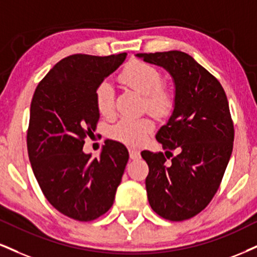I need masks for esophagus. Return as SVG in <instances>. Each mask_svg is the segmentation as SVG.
Returning <instances> with one entry per match:
<instances>
[{
	"label": "esophagus",
	"mask_w": 257,
	"mask_h": 257,
	"mask_svg": "<svg viewBox=\"0 0 257 257\" xmlns=\"http://www.w3.org/2000/svg\"><path fill=\"white\" fill-rule=\"evenodd\" d=\"M129 156H131V159L133 160H137L140 158V152H139L138 150H135V148H129Z\"/></svg>",
	"instance_id": "obj_1"
}]
</instances>
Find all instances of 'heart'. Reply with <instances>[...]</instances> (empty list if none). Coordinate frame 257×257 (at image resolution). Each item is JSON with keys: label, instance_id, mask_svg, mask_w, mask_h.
<instances>
[{"label": "heart", "instance_id": "heart-1", "mask_svg": "<svg viewBox=\"0 0 257 257\" xmlns=\"http://www.w3.org/2000/svg\"><path fill=\"white\" fill-rule=\"evenodd\" d=\"M123 85L144 94L142 109L154 116L168 113L175 103L174 89L169 82L162 80V74L153 64L134 60L123 68L118 76ZM94 103L100 115L109 117L115 110L113 89L107 82L95 88ZM154 123L148 117L131 118L123 117L110 128V138L129 146H141L153 131Z\"/></svg>", "mask_w": 257, "mask_h": 257}]
</instances>
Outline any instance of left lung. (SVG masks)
<instances>
[{
  "label": "left lung",
  "instance_id": "obj_1",
  "mask_svg": "<svg viewBox=\"0 0 257 257\" xmlns=\"http://www.w3.org/2000/svg\"><path fill=\"white\" fill-rule=\"evenodd\" d=\"M138 56L168 69L176 85L174 112L156 135L166 153L141 152L150 169L148 202L166 220H188L214 197L232 153L234 128L226 93L218 79L185 52ZM169 155L173 159L166 164Z\"/></svg>",
  "mask_w": 257,
  "mask_h": 257
}]
</instances>
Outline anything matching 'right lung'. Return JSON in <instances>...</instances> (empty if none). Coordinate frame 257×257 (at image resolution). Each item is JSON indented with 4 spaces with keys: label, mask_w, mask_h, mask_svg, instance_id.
<instances>
[{
    "label": "right lung",
    "mask_w": 257,
    "mask_h": 257,
    "mask_svg": "<svg viewBox=\"0 0 257 257\" xmlns=\"http://www.w3.org/2000/svg\"><path fill=\"white\" fill-rule=\"evenodd\" d=\"M125 56L70 55L43 78L31 101L26 141L33 174L50 205L74 220L109 211L128 163L117 141H106L99 158L82 152L99 118L95 88Z\"/></svg>",
    "instance_id": "right-lung-1"
}]
</instances>
